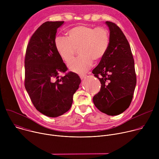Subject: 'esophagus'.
<instances>
[{
    "label": "esophagus",
    "mask_w": 159,
    "mask_h": 159,
    "mask_svg": "<svg viewBox=\"0 0 159 159\" xmlns=\"http://www.w3.org/2000/svg\"><path fill=\"white\" fill-rule=\"evenodd\" d=\"M79 76H80L81 79H84V78H85L87 75H85V74H80V75H79Z\"/></svg>",
    "instance_id": "esophagus-1"
}]
</instances>
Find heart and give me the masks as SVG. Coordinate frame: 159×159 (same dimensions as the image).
<instances>
[{
	"mask_svg": "<svg viewBox=\"0 0 159 159\" xmlns=\"http://www.w3.org/2000/svg\"><path fill=\"white\" fill-rule=\"evenodd\" d=\"M68 38L58 36L55 38L56 49L66 63L70 61L79 48V57L72 60L69 67L70 70L82 74L87 72L93 64V60H101L109 46V33L104 27H91L79 25L67 33Z\"/></svg>",
	"mask_w": 159,
	"mask_h": 159,
	"instance_id": "1",
	"label": "heart"
}]
</instances>
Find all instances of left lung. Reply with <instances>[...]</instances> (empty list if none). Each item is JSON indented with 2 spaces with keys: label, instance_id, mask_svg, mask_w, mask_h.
I'll use <instances>...</instances> for the list:
<instances>
[{
  "label": "left lung",
  "instance_id": "left-lung-1",
  "mask_svg": "<svg viewBox=\"0 0 159 159\" xmlns=\"http://www.w3.org/2000/svg\"><path fill=\"white\" fill-rule=\"evenodd\" d=\"M109 30V46L93 74L101 84L100 91L93 98L96 107L109 116L123 112L132 101L137 77L129 44L121 29L106 21Z\"/></svg>",
  "mask_w": 159,
  "mask_h": 159
}]
</instances>
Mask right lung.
I'll return each instance as SVG.
<instances>
[{
	"mask_svg": "<svg viewBox=\"0 0 159 159\" xmlns=\"http://www.w3.org/2000/svg\"><path fill=\"white\" fill-rule=\"evenodd\" d=\"M64 21H47L32 35L28 44L25 65V86L36 109L48 117L69 111L80 84L79 76L69 72L55 44L57 29Z\"/></svg>",
	"mask_w": 159,
	"mask_h": 159,
	"instance_id": "obj_1",
	"label": "right lung"
}]
</instances>
